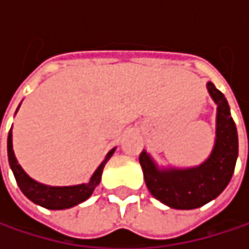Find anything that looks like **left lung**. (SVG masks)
<instances>
[{"mask_svg":"<svg viewBox=\"0 0 249 249\" xmlns=\"http://www.w3.org/2000/svg\"><path fill=\"white\" fill-rule=\"evenodd\" d=\"M206 86L218 105L216 138L211 156L196 167L159 169L145 151L140 154V164L150 193L173 209H196L216 199L231 181L235 170L238 132L228 101L212 82H208Z\"/></svg>","mask_w":249,"mask_h":249,"instance_id":"1","label":"left lung"}]
</instances>
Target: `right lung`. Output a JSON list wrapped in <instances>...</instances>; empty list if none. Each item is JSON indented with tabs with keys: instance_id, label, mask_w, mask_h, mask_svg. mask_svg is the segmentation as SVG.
Returning a JSON list of instances; mask_svg holds the SVG:
<instances>
[{
	"instance_id": "right-lung-1",
	"label": "right lung",
	"mask_w": 249,
	"mask_h": 249,
	"mask_svg": "<svg viewBox=\"0 0 249 249\" xmlns=\"http://www.w3.org/2000/svg\"><path fill=\"white\" fill-rule=\"evenodd\" d=\"M7 148H8V161H10V167L14 173V177L17 180L18 187L21 189V192L25 196L34 202L36 205H40L46 209H68L76 206L82 202H85L95 190V187L99 184L101 177H102V170L107 164V161L111 159V156L114 154L115 148H112L105 160L99 164V167L95 170V173L92 174L89 183H82V184H76V186H46L41 184L36 180H33L28 174L25 173L21 169V166L18 164L14 150H13V134L11 129L8 132V141H7Z\"/></svg>"
}]
</instances>
